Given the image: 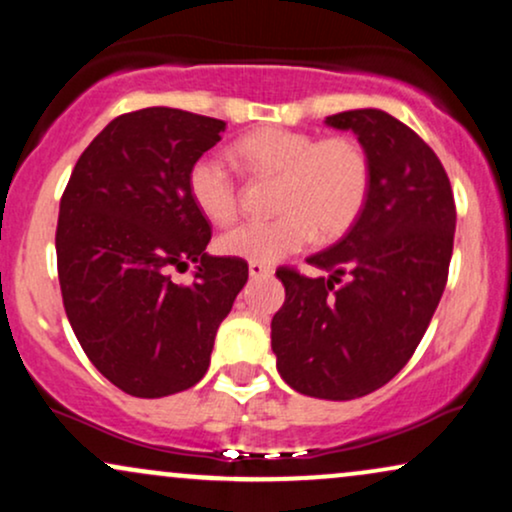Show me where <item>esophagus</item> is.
<instances>
[{
    "mask_svg": "<svg viewBox=\"0 0 512 512\" xmlns=\"http://www.w3.org/2000/svg\"><path fill=\"white\" fill-rule=\"evenodd\" d=\"M250 279H267V276L274 274V269L269 264H260V262H250L248 264Z\"/></svg>",
    "mask_w": 512,
    "mask_h": 512,
    "instance_id": "34e87169",
    "label": "esophagus"
}]
</instances>
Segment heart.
<instances>
[{
    "instance_id": "1",
    "label": "heart",
    "mask_w": 512,
    "mask_h": 512,
    "mask_svg": "<svg viewBox=\"0 0 512 512\" xmlns=\"http://www.w3.org/2000/svg\"><path fill=\"white\" fill-rule=\"evenodd\" d=\"M233 156L257 175L276 178L272 221H245L216 240L221 255L274 264L303 250L315 233L344 236L366 207L370 161L351 137L317 139L286 127H262L233 144ZM187 192L204 219L223 226L238 214V185L219 156L204 154L187 170Z\"/></svg>"
}]
</instances>
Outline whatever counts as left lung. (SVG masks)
Instances as JSON below:
<instances>
[{
  "label": "left lung",
  "instance_id": "left-lung-1",
  "mask_svg": "<svg viewBox=\"0 0 512 512\" xmlns=\"http://www.w3.org/2000/svg\"><path fill=\"white\" fill-rule=\"evenodd\" d=\"M325 125L366 149L368 199L342 240L308 257L330 276L276 272L286 301L272 351L293 390L346 402L390 383L419 346L448 281L457 216L443 163L397 117L361 108Z\"/></svg>",
  "mask_w": 512,
  "mask_h": 512
}]
</instances>
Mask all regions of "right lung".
Returning <instances> with one entry per match:
<instances>
[{
    "mask_svg": "<svg viewBox=\"0 0 512 512\" xmlns=\"http://www.w3.org/2000/svg\"><path fill=\"white\" fill-rule=\"evenodd\" d=\"M226 122L178 108L115 117L86 146L62 195L57 272L81 349L132 397L156 399L204 378L216 330L248 281V264L209 255V221L187 170ZM196 264L178 287L173 268Z\"/></svg>",
    "mask_w": 512,
    "mask_h": 512,
    "instance_id": "add662e5",
    "label": "right lung"
}]
</instances>
